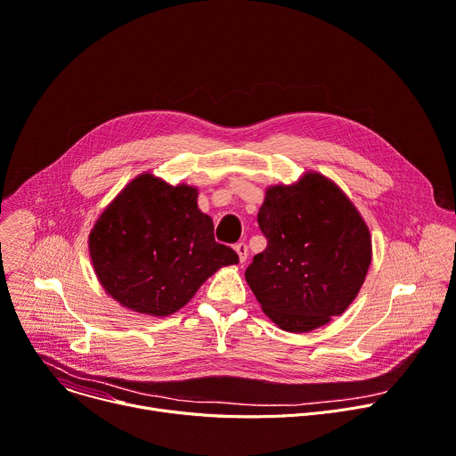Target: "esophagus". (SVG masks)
I'll list each match as a JSON object with an SVG mask.
<instances>
[{
  "instance_id": "34e87169",
  "label": "esophagus",
  "mask_w": 456,
  "mask_h": 456,
  "mask_svg": "<svg viewBox=\"0 0 456 456\" xmlns=\"http://www.w3.org/2000/svg\"><path fill=\"white\" fill-rule=\"evenodd\" d=\"M234 251H236V255H238V258H240V264H243V262L247 260V245H245L243 241H240V243H236Z\"/></svg>"
}]
</instances>
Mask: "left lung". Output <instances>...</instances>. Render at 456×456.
<instances>
[{"instance_id":"left-lung-1","label":"left lung","mask_w":456,"mask_h":456,"mask_svg":"<svg viewBox=\"0 0 456 456\" xmlns=\"http://www.w3.org/2000/svg\"><path fill=\"white\" fill-rule=\"evenodd\" d=\"M265 251L245 271L262 311L289 333H309L356 298L372 258L369 227L346 192L309 171L271 185L258 213Z\"/></svg>"}]
</instances>
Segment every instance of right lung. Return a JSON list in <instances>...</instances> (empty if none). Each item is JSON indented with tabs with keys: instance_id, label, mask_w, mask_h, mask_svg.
Here are the masks:
<instances>
[{
	"instance_id": "right-lung-1",
	"label": "right lung",
	"mask_w": 456,
	"mask_h": 456,
	"mask_svg": "<svg viewBox=\"0 0 456 456\" xmlns=\"http://www.w3.org/2000/svg\"><path fill=\"white\" fill-rule=\"evenodd\" d=\"M89 255L105 293L149 316L182 309L201 283L238 255L215 240L213 218L198 209V189L151 173L131 180L89 234Z\"/></svg>"
}]
</instances>
